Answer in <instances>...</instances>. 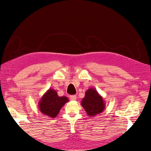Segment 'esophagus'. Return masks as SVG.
Listing matches in <instances>:
<instances>
[{
	"mask_svg": "<svg viewBox=\"0 0 151 151\" xmlns=\"http://www.w3.org/2000/svg\"><path fill=\"white\" fill-rule=\"evenodd\" d=\"M70 98L71 100H72V101H74V100L76 99L77 96L76 95H71V96H70Z\"/></svg>",
	"mask_w": 151,
	"mask_h": 151,
	"instance_id": "obj_1",
	"label": "esophagus"
}]
</instances>
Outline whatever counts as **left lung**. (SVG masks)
Wrapping results in <instances>:
<instances>
[{
	"mask_svg": "<svg viewBox=\"0 0 151 151\" xmlns=\"http://www.w3.org/2000/svg\"><path fill=\"white\" fill-rule=\"evenodd\" d=\"M81 104L89 116H95L101 113L106 106L103 97L96 89L92 88L87 90Z\"/></svg>",
	"mask_w": 151,
	"mask_h": 151,
	"instance_id": "left-lung-1",
	"label": "left lung"
}]
</instances>
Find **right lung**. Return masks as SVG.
<instances>
[{
	"mask_svg": "<svg viewBox=\"0 0 151 151\" xmlns=\"http://www.w3.org/2000/svg\"><path fill=\"white\" fill-rule=\"evenodd\" d=\"M68 101L67 97L58 96L55 90L49 89L40 99L38 107L45 115L53 118L57 116L60 109Z\"/></svg>",
	"mask_w": 151,
	"mask_h": 151,
	"instance_id": "1",
	"label": "right lung"
}]
</instances>
